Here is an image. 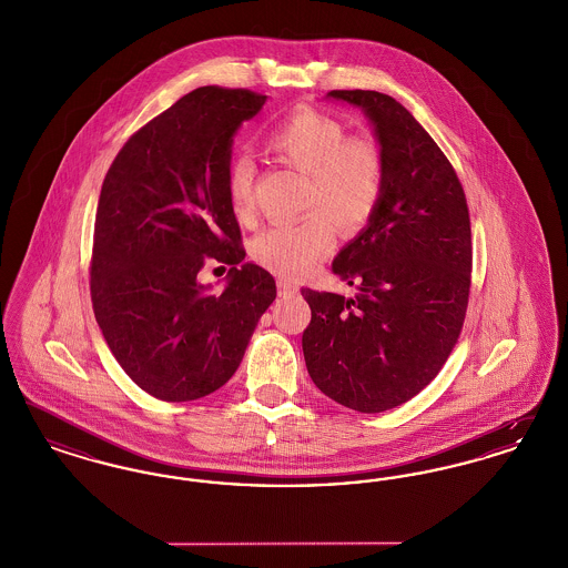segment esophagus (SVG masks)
Listing matches in <instances>:
<instances>
[{
	"label": "esophagus",
	"mask_w": 568,
	"mask_h": 568,
	"mask_svg": "<svg viewBox=\"0 0 568 568\" xmlns=\"http://www.w3.org/2000/svg\"><path fill=\"white\" fill-rule=\"evenodd\" d=\"M276 285H278V296L294 297L297 294L296 283H292V281H287V278H278Z\"/></svg>",
	"instance_id": "obj_1"
}]
</instances>
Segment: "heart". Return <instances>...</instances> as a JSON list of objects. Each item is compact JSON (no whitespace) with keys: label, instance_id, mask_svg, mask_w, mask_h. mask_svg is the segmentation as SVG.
Returning a JSON list of instances; mask_svg holds the SVG:
<instances>
[{"label":"heart","instance_id":"1","mask_svg":"<svg viewBox=\"0 0 568 568\" xmlns=\"http://www.w3.org/2000/svg\"><path fill=\"white\" fill-rule=\"evenodd\" d=\"M266 146L306 174L304 209L296 221L276 223L253 244V257L281 276L311 271L334 243L332 221L341 232L355 234L377 215L387 163L377 140L349 135L347 128L320 110H296L272 125ZM253 176L248 158L232 160L225 170V193L232 213L253 219Z\"/></svg>","mask_w":568,"mask_h":568}]
</instances>
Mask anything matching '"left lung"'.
Returning a JSON list of instances; mask_svg holds the SVG:
<instances>
[{
  "instance_id": "8db88e82",
  "label": "left lung",
  "mask_w": 568,
  "mask_h": 568,
  "mask_svg": "<svg viewBox=\"0 0 568 568\" xmlns=\"http://www.w3.org/2000/svg\"><path fill=\"white\" fill-rule=\"evenodd\" d=\"M329 98L375 123L387 183L377 215L334 260L355 297L302 290L308 375L327 398L381 413L417 396L458 343L473 271L470 216L454 165L408 110L378 91Z\"/></svg>"
}]
</instances>
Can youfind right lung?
Masks as SVG:
<instances>
[{"label":"right lung","instance_id":"1","mask_svg":"<svg viewBox=\"0 0 568 568\" xmlns=\"http://www.w3.org/2000/svg\"><path fill=\"white\" fill-rule=\"evenodd\" d=\"M266 95L200 87L142 125L106 172L89 287L95 322L128 377L165 403L225 385L276 297L272 274L244 260L225 193L232 138ZM232 265L213 295L196 274Z\"/></svg>","mask_w":568,"mask_h":568}]
</instances>
